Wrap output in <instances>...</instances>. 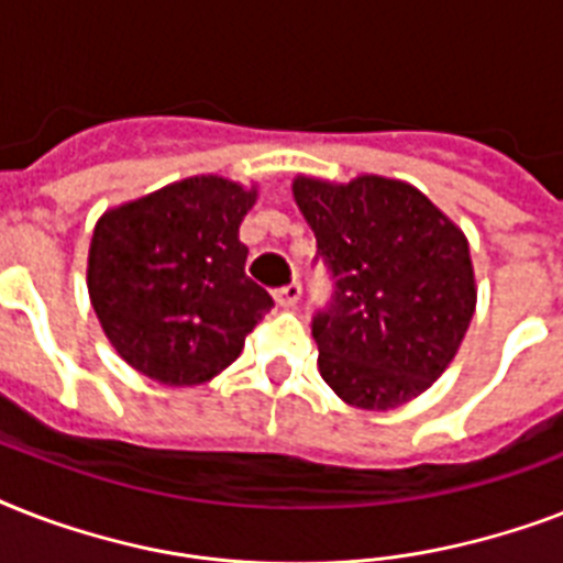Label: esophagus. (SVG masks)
Returning a JSON list of instances; mask_svg holds the SVG:
<instances>
[{
	"label": "esophagus",
	"instance_id": "obj_1",
	"mask_svg": "<svg viewBox=\"0 0 563 563\" xmlns=\"http://www.w3.org/2000/svg\"><path fill=\"white\" fill-rule=\"evenodd\" d=\"M274 300H277V303H280L283 309L298 307L300 283H289V286H283V289H277V291H274Z\"/></svg>",
	"mask_w": 563,
	"mask_h": 563
}]
</instances>
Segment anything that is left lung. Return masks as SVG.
I'll return each instance as SVG.
<instances>
[{
  "mask_svg": "<svg viewBox=\"0 0 563 563\" xmlns=\"http://www.w3.org/2000/svg\"><path fill=\"white\" fill-rule=\"evenodd\" d=\"M291 195L335 277L333 307L312 321L324 383L368 411L420 397L450 368L476 312L464 230L385 175H295Z\"/></svg>",
  "mask_w": 563,
  "mask_h": 563,
  "instance_id": "1",
  "label": "left lung"
}]
</instances>
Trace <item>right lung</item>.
Masks as SVG:
<instances>
[{
    "label": "right lung",
    "instance_id": "obj_1",
    "mask_svg": "<svg viewBox=\"0 0 563 563\" xmlns=\"http://www.w3.org/2000/svg\"><path fill=\"white\" fill-rule=\"evenodd\" d=\"M260 184L192 175L101 212L87 291L110 347L172 388L210 383L233 365L272 309L245 277L239 224Z\"/></svg>",
    "mask_w": 563,
    "mask_h": 563
}]
</instances>
